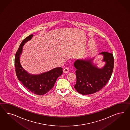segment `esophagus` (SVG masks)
<instances>
[{"label":"esophagus","mask_w":130,"mask_h":130,"mask_svg":"<svg viewBox=\"0 0 130 130\" xmlns=\"http://www.w3.org/2000/svg\"><path fill=\"white\" fill-rule=\"evenodd\" d=\"M63 71L64 73H68L69 72L70 70H69V68L68 67H67V68H65L63 70Z\"/></svg>","instance_id":"obj_1"}]
</instances>
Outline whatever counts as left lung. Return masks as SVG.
Returning a JSON list of instances; mask_svg holds the SVG:
<instances>
[{"label": "left lung", "instance_id": "8db88e82", "mask_svg": "<svg viewBox=\"0 0 130 130\" xmlns=\"http://www.w3.org/2000/svg\"><path fill=\"white\" fill-rule=\"evenodd\" d=\"M100 54L103 56L105 66L99 69L93 64L92 59L77 60L74 62L76 69L77 82L74 88L82 95L95 93L105 87L112 74L114 59L112 53L103 52Z\"/></svg>", "mask_w": 130, "mask_h": 130}]
</instances>
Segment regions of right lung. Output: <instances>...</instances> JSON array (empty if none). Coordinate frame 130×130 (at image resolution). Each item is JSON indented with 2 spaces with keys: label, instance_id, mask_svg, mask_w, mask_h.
<instances>
[{
  "label": "right lung",
  "instance_id": "right-lung-1",
  "mask_svg": "<svg viewBox=\"0 0 130 130\" xmlns=\"http://www.w3.org/2000/svg\"><path fill=\"white\" fill-rule=\"evenodd\" d=\"M32 36V35L28 36L21 42L15 53L14 66L19 81L28 90L35 94L41 95L45 94L53 87L57 79L62 75L63 71L62 68L58 67L42 74L32 75L23 68L20 62V56L25 43L31 40Z\"/></svg>",
  "mask_w": 130,
  "mask_h": 130
}]
</instances>
